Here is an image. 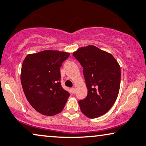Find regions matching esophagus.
I'll return each mask as SVG.
<instances>
[{
    "mask_svg": "<svg viewBox=\"0 0 146 146\" xmlns=\"http://www.w3.org/2000/svg\"><path fill=\"white\" fill-rule=\"evenodd\" d=\"M71 93L72 94H74L75 92V89L74 88H72L71 89Z\"/></svg>",
    "mask_w": 146,
    "mask_h": 146,
    "instance_id": "obj_1",
    "label": "esophagus"
}]
</instances>
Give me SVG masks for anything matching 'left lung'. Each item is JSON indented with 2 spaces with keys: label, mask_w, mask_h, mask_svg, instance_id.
Here are the masks:
<instances>
[{
  "label": "left lung",
  "mask_w": 146,
  "mask_h": 146,
  "mask_svg": "<svg viewBox=\"0 0 146 146\" xmlns=\"http://www.w3.org/2000/svg\"><path fill=\"white\" fill-rule=\"evenodd\" d=\"M73 56L84 67L88 95L79 101L81 111L90 119L106 113L114 104L121 84V67L111 54L93 45L79 48Z\"/></svg>",
  "instance_id": "1"
}]
</instances>
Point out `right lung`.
<instances>
[{
    "mask_svg": "<svg viewBox=\"0 0 146 146\" xmlns=\"http://www.w3.org/2000/svg\"><path fill=\"white\" fill-rule=\"evenodd\" d=\"M69 54L46 50L27 54L23 60L21 82L24 94L31 106L44 115L59 113L69 97L60 82V67Z\"/></svg>",
    "mask_w": 146,
    "mask_h": 146,
    "instance_id": "add662e5",
    "label": "right lung"
}]
</instances>
